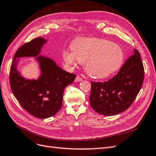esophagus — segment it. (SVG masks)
<instances>
[{"label":"esophagus","instance_id":"1","mask_svg":"<svg viewBox=\"0 0 156 156\" xmlns=\"http://www.w3.org/2000/svg\"><path fill=\"white\" fill-rule=\"evenodd\" d=\"M82 80H83V78L81 77H80L79 75H77L76 78H75V82H79V81H81Z\"/></svg>","mask_w":156,"mask_h":156}]
</instances>
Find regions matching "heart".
<instances>
[{
	"label": "heart",
	"instance_id": "1",
	"mask_svg": "<svg viewBox=\"0 0 156 156\" xmlns=\"http://www.w3.org/2000/svg\"><path fill=\"white\" fill-rule=\"evenodd\" d=\"M72 53L66 51V63L74 65L75 60L85 62V69L91 76L105 78L116 72L123 63L124 53L120 47L112 42L98 38H79L71 45Z\"/></svg>",
	"mask_w": 156,
	"mask_h": 156
}]
</instances>
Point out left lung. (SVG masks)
Returning <instances> with one entry per match:
<instances>
[{"label":"left lung","instance_id":"1","mask_svg":"<svg viewBox=\"0 0 156 156\" xmlns=\"http://www.w3.org/2000/svg\"><path fill=\"white\" fill-rule=\"evenodd\" d=\"M144 73L142 59L135 49L114 77L104 82H91L90 103L93 109L106 116L127 110L143 85Z\"/></svg>","mask_w":156,"mask_h":156}]
</instances>
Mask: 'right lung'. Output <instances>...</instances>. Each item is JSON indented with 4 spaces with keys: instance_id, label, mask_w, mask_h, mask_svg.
<instances>
[{
    "instance_id": "obj_1",
    "label": "right lung",
    "mask_w": 156,
    "mask_h": 156,
    "mask_svg": "<svg viewBox=\"0 0 156 156\" xmlns=\"http://www.w3.org/2000/svg\"><path fill=\"white\" fill-rule=\"evenodd\" d=\"M46 40L37 37L21 45L16 52L10 67V84L12 91L22 107L39 119L55 115L62 105L65 88L72 84L76 75L63 70L50 58L40 56L41 75L37 80L23 78L16 67V58L36 56Z\"/></svg>"
}]
</instances>
